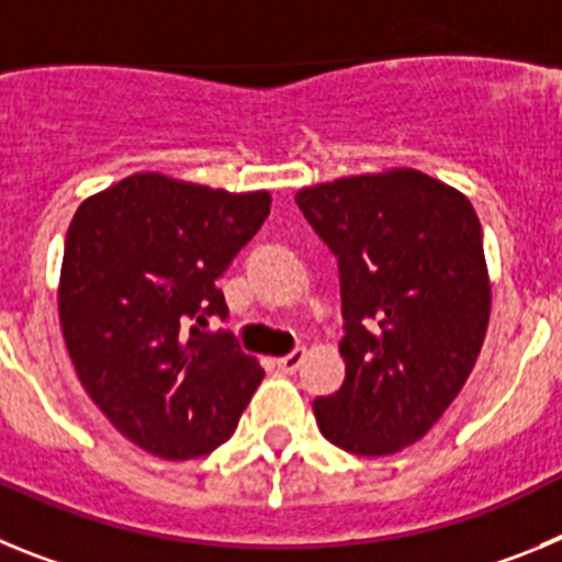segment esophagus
<instances>
[{"mask_svg":"<svg viewBox=\"0 0 562 562\" xmlns=\"http://www.w3.org/2000/svg\"><path fill=\"white\" fill-rule=\"evenodd\" d=\"M304 357H306L304 349L290 351V355H286V357H281V360H276L278 371H284V374H295V371L301 369V362H304Z\"/></svg>","mask_w":562,"mask_h":562,"instance_id":"1","label":"esophagus"}]
</instances>
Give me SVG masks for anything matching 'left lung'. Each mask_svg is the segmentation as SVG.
<instances>
[{
	"label": "left lung",
	"instance_id": "left-lung-1",
	"mask_svg": "<svg viewBox=\"0 0 562 562\" xmlns=\"http://www.w3.org/2000/svg\"><path fill=\"white\" fill-rule=\"evenodd\" d=\"M335 252L346 380L317 396V428L357 456H389L434 428L479 360L490 324L481 222L464 193L414 168L301 188Z\"/></svg>",
	"mask_w": 562,
	"mask_h": 562
}]
</instances>
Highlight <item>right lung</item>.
Masks as SVG:
<instances>
[{
	"instance_id": "1",
	"label": "right lung",
	"mask_w": 562,
	"mask_h": 562,
	"mask_svg": "<svg viewBox=\"0 0 562 562\" xmlns=\"http://www.w3.org/2000/svg\"><path fill=\"white\" fill-rule=\"evenodd\" d=\"M270 216V193L132 173L81 202L64 241L58 315L78 380L128 441L200 459L233 436L265 369L216 286Z\"/></svg>"
}]
</instances>
